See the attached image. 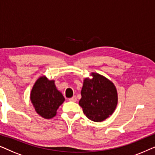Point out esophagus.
Here are the masks:
<instances>
[{"label":"esophagus","mask_w":155,"mask_h":155,"mask_svg":"<svg viewBox=\"0 0 155 155\" xmlns=\"http://www.w3.org/2000/svg\"><path fill=\"white\" fill-rule=\"evenodd\" d=\"M69 101H74V102H75V101H77V97H76V96H73V97H72V98L69 99Z\"/></svg>","instance_id":"esophagus-1"}]
</instances>
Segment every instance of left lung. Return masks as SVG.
<instances>
[{
  "instance_id": "1",
  "label": "left lung",
  "mask_w": 155,
  "mask_h": 155,
  "mask_svg": "<svg viewBox=\"0 0 155 155\" xmlns=\"http://www.w3.org/2000/svg\"><path fill=\"white\" fill-rule=\"evenodd\" d=\"M92 79L84 80L79 104L87 117L101 122L112 115L118 103L117 90L113 82L104 76L92 73Z\"/></svg>"
}]
</instances>
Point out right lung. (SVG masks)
<instances>
[{"label": "right lung", "instance_id": "1", "mask_svg": "<svg viewBox=\"0 0 155 155\" xmlns=\"http://www.w3.org/2000/svg\"><path fill=\"white\" fill-rule=\"evenodd\" d=\"M54 80L45 76L38 79L34 84L30 99L37 113L44 118H52L56 115L57 109L65 101L62 93L57 90Z\"/></svg>", "mask_w": 155, "mask_h": 155}]
</instances>
